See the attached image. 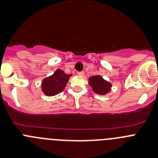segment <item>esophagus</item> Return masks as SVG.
I'll return each mask as SVG.
<instances>
[{"instance_id": "1", "label": "esophagus", "mask_w": 158, "mask_h": 158, "mask_svg": "<svg viewBox=\"0 0 158 158\" xmlns=\"http://www.w3.org/2000/svg\"><path fill=\"white\" fill-rule=\"evenodd\" d=\"M77 74L79 75V76H83V75H84V72H78Z\"/></svg>"}]
</instances>
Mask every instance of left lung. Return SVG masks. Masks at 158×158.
<instances>
[{"instance_id":"left-lung-1","label":"left lung","mask_w":158,"mask_h":158,"mask_svg":"<svg viewBox=\"0 0 158 158\" xmlns=\"http://www.w3.org/2000/svg\"><path fill=\"white\" fill-rule=\"evenodd\" d=\"M89 86H91L95 93L102 95L109 93L112 86L111 83L103 79V78L100 76H91L89 79Z\"/></svg>"}]
</instances>
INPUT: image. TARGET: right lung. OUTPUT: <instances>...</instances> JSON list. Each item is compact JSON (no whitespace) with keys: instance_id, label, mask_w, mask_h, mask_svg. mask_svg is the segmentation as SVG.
Segmentation results:
<instances>
[{"instance_id":"right-lung-1","label":"right lung","mask_w":158,"mask_h":158,"mask_svg":"<svg viewBox=\"0 0 158 158\" xmlns=\"http://www.w3.org/2000/svg\"><path fill=\"white\" fill-rule=\"evenodd\" d=\"M71 76V74L68 75L60 69H57L53 75L43 79L42 83V91L47 96H54L60 94L64 89Z\"/></svg>"}]
</instances>
